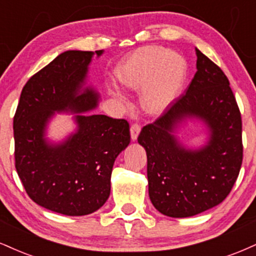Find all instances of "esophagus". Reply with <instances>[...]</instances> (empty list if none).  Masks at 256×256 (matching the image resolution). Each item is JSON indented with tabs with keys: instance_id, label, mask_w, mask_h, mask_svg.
<instances>
[{
	"instance_id": "1",
	"label": "esophagus",
	"mask_w": 256,
	"mask_h": 256,
	"mask_svg": "<svg viewBox=\"0 0 256 256\" xmlns=\"http://www.w3.org/2000/svg\"><path fill=\"white\" fill-rule=\"evenodd\" d=\"M130 131H131L132 140H136L137 137H138V134H140V125L138 124V122H132L131 128H130Z\"/></svg>"
}]
</instances>
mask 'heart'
Instances as JSON below:
<instances>
[{
	"instance_id": "heart-1",
	"label": "heart",
	"mask_w": 256,
	"mask_h": 256,
	"mask_svg": "<svg viewBox=\"0 0 256 256\" xmlns=\"http://www.w3.org/2000/svg\"><path fill=\"white\" fill-rule=\"evenodd\" d=\"M186 62L180 54L158 45L143 46L120 63L116 76L125 87L143 90V104L160 113L175 100L186 78Z\"/></svg>"
}]
</instances>
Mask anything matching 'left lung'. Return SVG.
<instances>
[{
	"mask_svg": "<svg viewBox=\"0 0 256 256\" xmlns=\"http://www.w3.org/2000/svg\"><path fill=\"white\" fill-rule=\"evenodd\" d=\"M196 52V72L188 88L138 136L146 152L150 200L156 210L174 218L220 204L243 158L241 112L229 80L210 58ZM186 116L204 120L210 130V140L202 150H187L171 134Z\"/></svg>",
	"mask_w": 256,
	"mask_h": 256,
	"instance_id": "left-lung-1",
	"label": "left lung"
}]
</instances>
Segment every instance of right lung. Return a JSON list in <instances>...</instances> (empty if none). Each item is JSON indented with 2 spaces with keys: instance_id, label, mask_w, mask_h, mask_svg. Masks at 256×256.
<instances>
[{
  "instance_id": "add662e5",
  "label": "right lung",
  "mask_w": 256,
  "mask_h": 256,
  "mask_svg": "<svg viewBox=\"0 0 256 256\" xmlns=\"http://www.w3.org/2000/svg\"><path fill=\"white\" fill-rule=\"evenodd\" d=\"M93 54L66 51L54 58L24 86L14 116L15 168L26 193L38 205L66 216L89 214L106 202L113 164L131 140L128 120L93 114L76 116L78 130L64 143L45 140L54 112L96 107L93 89L81 90Z\"/></svg>"
}]
</instances>
